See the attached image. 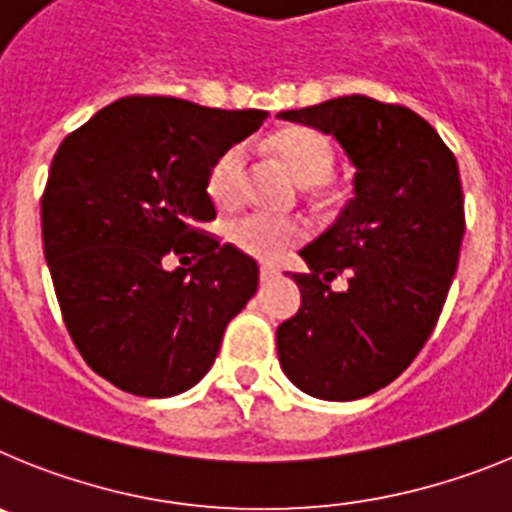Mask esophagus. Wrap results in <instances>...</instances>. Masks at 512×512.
<instances>
[{
  "mask_svg": "<svg viewBox=\"0 0 512 512\" xmlns=\"http://www.w3.org/2000/svg\"><path fill=\"white\" fill-rule=\"evenodd\" d=\"M279 277V269L274 264H261V282H271Z\"/></svg>",
  "mask_w": 512,
  "mask_h": 512,
  "instance_id": "obj_1",
  "label": "esophagus"
}]
</instances>
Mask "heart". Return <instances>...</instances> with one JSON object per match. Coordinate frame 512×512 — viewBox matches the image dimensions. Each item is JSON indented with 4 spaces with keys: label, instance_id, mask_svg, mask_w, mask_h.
I'll return each instance as SVG.
<instances>
[{
    "label": "heart",
    "instance_id": "1",
    "mask_svg": "<svg viewBox=\"0 0 512 512\" xmlns=\"http://www.w3.org/2000/svg\"><path fill=\"white\" fill-rule=\"evenodd\" d=\"M274 151L297 182L323 184L336 169V148L320 130L292 128L274 138ZM246 179V148L233 146L212 164L207 176V194L217 207H233L241 200ZM305 225L289 217H274L266 212H246L225 225V241L251 259L274 261L287 248L302 241Z\"/></svg>",
    "mask_w": 512,
    "mask_h": 512
}]
</instances>
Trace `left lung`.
Listing matches in <instances>:
<instances>
[{"instance_id":"8db88e82","label":"left lung","mask_w":512,"mask_h":512,"mask_svg":"<svg viewBox=\"0 0 512 512\" xmlns=\"http://www.w3.org/2000/svg\"><path fill=\"white\" fill-rule=\"evenodd\" d=\"M277 117L328 133L354 164V197L300 256L295 318L277 328L289 382L318 400H359L400 377L436 328L459 264L464 194L441 135L402 104L364 94ZM346 270L349 289L329 282Z\"/></svg>"}]
</instances>
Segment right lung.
<instances>
[{
    "label": "right lung",
    "instance_id": "add662e5",
    "mask_svg": "<svg viewBox=\"0 0 512 512\" xmlns=\"http://www.w3.org/2000/svg\"><path fill=\"white\" fill-rule=\"evenodd\" d=\"M266 115L125 97L58 146L40 202L45 261L79 354L120 390L187 392L256 295V261L197 225L215 220L212 164ZM171 250L198 261L169 272Z\"/></svg>",
    "mask_w": 512,
    "mask_h": 512
}]
</instances>
